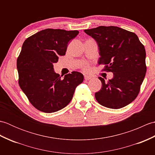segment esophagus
I'll use <instances>...</instances> for the list:
<instances>
[{
    "instance_id": "obj_1",
    "label": "esophagus",
    "mask_w": 155,
    "mask_h": 155,
    "mask_svg": "<svg viewBox=\"0 0 155 155\" xmlns=\"http://www.w3.org/2000/svg\"><path fill=\"white\" fill-rule=\"evenodd\" d=\"M84 79L86 80V81H88V80L91 79V76H88V75H84Z\"/></svg>"
}]
</instances>
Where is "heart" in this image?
Wrapping results in <instances>:
<instances>
[{"mask_svg":"<svg viewBox=\"0 0 155 155\" xmlns=\"http://www.w3.org/2000/svg\"><path fill=\"white\" fill-rule=\"evenodd\" d=\"M89 65H88V64L86 62H83V64H82V68H83V70L84 71H88L89 70Z\"/></svg>","mask_w":155,"mask_h":155,"instance_id":"b5f03b06","label":"heart"}]
</instances>
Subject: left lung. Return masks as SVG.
<instances>
[{
    "label": "left lung",
    "instance_id": "8db88e82",
    "mask_svg": "<svg viewBox=\"0 0 155 155\" xmlns=\"http://www.w3.org/2000/svg\"><path fill=\"white\" fill-rule=\"evenodd\" d=\"M97 41L101 57L98 64L114 77L108 82L98 77L102 88L95 93L103 106L118 109L133 102L139 94L145 77L146 51L137 35L114 26L84 31Z\"/></svg>",
    "mask_w": 155,
    "mask_h": 155
}]
</instances>
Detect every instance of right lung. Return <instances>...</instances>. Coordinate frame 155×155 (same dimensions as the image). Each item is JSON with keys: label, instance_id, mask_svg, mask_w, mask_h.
Wrapping results in <instances>:
<instances>
[{"label": "right lung", "instance_id": "add662e5", "mask_svg": "<svg viewBox=\"0 0 155 155\" xmlns=\"http://www.w3.org/2000/svg\"><path fill=\"white\" fill-rule=\"evenodd\" d=\"M78 31L47 28L25 41L16 62L18 84L31 104L47 113L57 112L70 103L83 74L72 71L61 78L53 64L64 56L68 42Z\"/></svg>", "mask_w": 155, "mask_h": 155}]
</instances>
